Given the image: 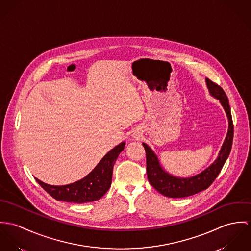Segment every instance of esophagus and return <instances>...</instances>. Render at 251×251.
Segmentation results:
<instances>
[{
	"instance_id": "1",
	"label": "esophagus",
	"mask_w": 251,
	"mask_h": 251,
	"mask_svg": "<svg viewBox=\"0 0 251 251\" xmlns=\"http://www.w3.org/2000/svg\"><path fill=\"white\" fill-rule=\"evenodd\" d=\"M135 138H139V137H138V136H136V137H135Z\"/></svg>"
}]
</instances>
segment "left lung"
Listing matches in <instances>:
<instances>
[{
  "label": "left lung",
  "instance_id": "left-lung-1",
  "mask_svg": "<svg viewBox=\"0 0 251 251\" xmlns=\"http://www.w3.org/2000/svg\"><path fill=\"white\" fill-rule=\"evenodd\" d=\"M206 84L211 96L218 99L222 104L228 118V132L223 141L221 151L216 161L210 166L192 177L182 178L173 176L161 166L155 152L146 144L142 143L146 153V170L149 183L160 193L171 198H183L200 193L210 187L221 172L232 147L234 127L228 98L223 88L206 79Z\"/></svg>",
  "mask_w": 251,
  "mask_h": 251
}]
</instances>
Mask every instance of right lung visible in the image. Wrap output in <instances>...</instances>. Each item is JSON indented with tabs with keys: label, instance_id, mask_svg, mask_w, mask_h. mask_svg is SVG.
Wrapping results in <instances>:
<instances>
[{
	"label": "right lung",
	"instance_id": "obj_1",
	"mask_svg": "<svg viewBox=\"0 0 251 251\" xmlns=\"http://www.w3.org/2000/svg\"><path fill=\"white\" fill-rule=\"evenodd\" d=\"M125 142H121L109 151L98 165L83 179L64 186H52L35 178L36 182L56 200L71 203H87L100 199L112 185V169Z\"/></svg>",
	"mask_w": 251,
	"mask_h": 251
}]
</instances>
